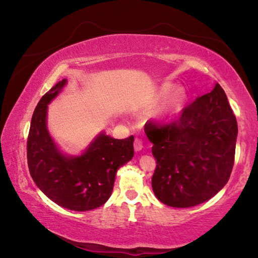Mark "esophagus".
Segmentation results:
<instances>
[{
	"mask_svg": "<svg viewBox=\"0 0 258 258\" xmlns=\"http://www.w3.org/2000/svg\"><path fill=\"white\" fill-rule=\"evenodd\" d=\"M142 148H143L142 140H140V139L137 138V139H135V141H134V149H135V151H141Z\"/></svg>",
	"mask_w": 258,
	"mask_h": 258,
	"instance_id": "1",
	"label": "esophagus"
}]
</instances>
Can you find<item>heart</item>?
Segmentation results:
<instances>
[{
  "label": "heart",
  "instance_id": "1",
  "mask_svg": "<svg viewBox=\"0 0 258 258\" xmlns=\"http://www.w3.org/2000/svg\"><path fill=\"white\" fill-rule=\"evenodd\" d=\"M172 92H173L172 87H163L158 94V99L160 101H164V100L167 99L169 95L172 94ZM183 101H184V95H183L181 92H178L177 94L174 95V98L172 99V102H171L172 111H176L177 109H180Z\"/></svg>",
  "mask_w": 258,
  "mask_h": 258
}]
</instances>
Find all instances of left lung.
<instances>
[{
	"label": "left lung",
	"instance_id": "1",
	"mask_svg": "<svg viewBox=\"0 0 258 258\" xmlns=\"http://www.w3.org/2000/svg\"><path fill=\"white\" fill-rule=\"evenodd\" d=\"M156 169V197L171 207L197 206L228 183L234 163L237 119L224 90L216 83L167 124L147 121Z\"/></svg>",
	"mask_w": 258,
	"mask_h": 258
}]
</instances>
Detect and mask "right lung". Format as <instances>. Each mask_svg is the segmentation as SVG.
<instances>
[{
	"mask_svg": "<svg viewBox=\"0 0 258 258\" xmlns=\"http://www.w3.org/2000/svg\"><path fill=\"white\" fill-rule=\"evenodd\" d=\"M67 80L56 83L35 108L27 140L30 176L43 194L59 206L76 212L98 208L111 196L116 173L134 156V137L113 139L103 132L80 156L62 154L46 127L47 104Z\"/></svg>",
	"mask_w": 258,
	"mask_h": 258,
	"instance_id": "add662e5",
	"label": "right lung"
}]
</instances>
